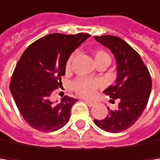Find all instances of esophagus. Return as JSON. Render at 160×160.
<instances>
[{"instance_id":"obj_1","label":"esophagus","mask_w":160,"mask_h":160,"mask_svg":"<svg viewBox=\"0 0 160 160\" xmlns=\"http://www.w3.org/2000/svg\"><path fill=\"white\" fill-rule=\"evenodd\" d=\"M84 102L88 104V106L89 107H93L94 106V104H95V102H93V101H90V100H84Z\"/></svg>"}]
</instances>
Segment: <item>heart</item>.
<instances>
[{"label": "heart", "instance_id": "b5f03b06", "mask_svg": "<svg viewBox=\"0 0 160 160\" xmlns=\"http://www.w3.org/2000/svg\"><path fill=\"white\" fill-rule=\"evenodd\" d=\"M74 58H75V56L72 54V56L68 58V60H67L66 70H69L71 68ZM94 58H95L96 64L99 62H102V61L110 62V56L103 50L95 51ZM100 85H101V83L99 81H97V79L88 78H78L71 84L72 89L78 95L82 96V97H85V98H90L93 96L95 94L96 90L100 87Z\"/></svg>", "mask_w": 160, "mask_h": 160}]
</instances>
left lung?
<instances>
[{"mask_svg":"<svg viewBox=\"0 0 160 160\" xmlns=\"http://www.w3.org/2000/svg\"><path fill=\"white\" fill-rule=\"evenodd\" d=\"M94 38L115 57L117 78L103 93L112 99L111 102L119 101L117 109L108 108L106 118L94 120V123L108 132H121L132 127L143 113L152 90L151 75L139 53L120 37L102 35Z\"/></svg>","mask_w":160,"mask_h":160,"instance_id":"left-lung-1","label":"left lung"}]
</instances>
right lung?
Listing matches in <instances>:
<instances>
[{
	"label": "right lung",
	"mask_w": 160,
	"mask_h": 160,
	"mask_svg": "<svg viewBox=\"0 0 160 160\" xmlns=\"http://www.w3.org/2000/svg\"><path fill=\"white\" fill-rule=\"evenodd\" d=\"M90 34L52 33L30 44L13 72L9 89L25 121L33 128L56 132L68 123L77 99L65 96L59 103L50 101L61 83L70 54Z\"/></svg>",
	"instance_id": "right-lung-1"
}]
</instances>
